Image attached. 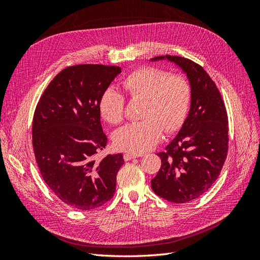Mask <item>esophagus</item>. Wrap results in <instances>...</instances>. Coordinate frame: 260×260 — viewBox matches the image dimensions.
<instances>
[{"label":"esophagus","mask_w":260,"mask_h":260,"mask_svg":"<svg viewBox=\"0 0 260 260\" xmlns=\"http://www.w3.org/2000/svg\"><path fill=\"white\" fill-rule=\"evenodd\" d=\"M138 155H135V154H130V153H125L123 155V158L124 160H130V159H133V158H137Z\"/></svg>","instance_id":"obj_1"}]
</instances>
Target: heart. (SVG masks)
I'll list each match as a JSON object with an SVG mask.
<instances>
[{"label":"heart","instance_id":"heart-1","mask_svg":"<svg viewBox=\"0 0 260 260\" xmlns=\"http://www.w3.org/2000/svg\"><path fill=\"white\" fill-rule=\"evenodd\" d=\"M122 88L131 101H143L141 118L117 130L115 145L121 151L142 154L152 149L161 139L162 132L179 131L190 111L192 90L186 77L154 66L132 70L123 78ZM125 100L113 88L103 91L99 101L100 114L109 123L123 120Z\"/></svg>","mask_w":260,"mask_h":260}]
</instances>
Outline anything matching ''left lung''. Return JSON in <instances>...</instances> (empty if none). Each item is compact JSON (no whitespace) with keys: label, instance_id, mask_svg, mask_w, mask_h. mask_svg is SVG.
I'll list each match as a JSON object with an SVG mask.
<instances>
[{"label":"left lung","instance_id":"1","mask_svg":"<svg viewBox=\"0 0 260 260\" xmlns=\"http://www.w3.org/2000/svg\"><path fill=\"white\" fill-rule=\"evenodd\" d=\"M174 61L186 73L192 90L191 108L178 136L157 155L161 159L152 180L153 191L171 203L200 198L215 183L229 149V125L224 102L204 68L181 56H158Z\"/></svg>","mask_w":260,"mask_h":260}]
</instances>
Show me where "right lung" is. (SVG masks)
<instances>
[{"mask_svg":"<svg viewBox=\"0 0 260 260\" xmlns=\"http://www.w3.org/2000/svg\"><path fill=\"white\" fill-rule=\"evenodd\" d=\"M121 69L117 66H69L46 86L32 120V146L40 174L67 206L92 210L111 201L121 154L96 160L107 137L99 101Z\"/></svg>","mask_w":260,"mask_h":260,"instance_id":"right-lung-1","label":"right lung"}]
</instances>
